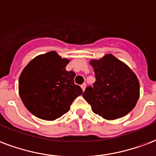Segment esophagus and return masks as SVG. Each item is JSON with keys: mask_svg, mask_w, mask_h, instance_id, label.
<instances>
[{"mask_svg": "<svg viewBox=\"0 0 156 156\" xmlns=\"http://www.w3.org/2000/svg\"><path fill=\"white\" fill-rule=\"evenodd\" d=\"M81 87H82V89H83V91H85V88H86V83H83L81 85Z\"/></svg>", "mask_w": 156, "mask_h": 156, "instance_id": "34e87169", "label": "esophagus"}]
</instances>
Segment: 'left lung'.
<instances>
[{"mask_svg": "<svg viewBox=\"0 0 156 156\" xmlns=\"http://www.w3.org/2000/svg\"><path fill=\"white\" fill-rule=\"evenodd\" d=\"M95 73L93 87L83 94L92 110L106 120H116L127 115L140 98V83L136 73L124 62L112 54L91 59Z\"/></svg>", "mask_w": 156, "mask_h": 156, "instance_id": "8db88e82", "label": "left lung"}]
</instances>
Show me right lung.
<instances>
[{"instance_id": "right-lung-1", "label": "right lung", "mask_w": 156, "mask_h": 156, "mask_svg": "<svg viewBox=\"0 0 156 156\" xmlns=\"http://www.w3.org/2000/svg\"><path fill=\"white\" fill-rule=\"evenodd\" d=\"M69 58L50 51L34 58L19 78V95L27 110L38 118L55 121L70 109L83 90L74 84L75 73L67 71Z\"/></svg>"}]
</instances>
